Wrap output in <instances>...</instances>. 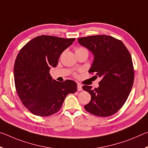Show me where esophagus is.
I'll list each match as a JSON object with an SVG mask.
<instances>
[{
    "label": "esophagus",
    "mask_w": 148,
    "mask_h": 148,
    "mask_svg": "<svg viewBox=\"0 0 148 148\" xmlns=\"http://www.w3.org/2000/svg\"><path fill=\"white\" fill-rule=\"evenodd\" d=\"M77 91H81L82 90V85L78 83L77 84Z\"/></svg>",
    "instance_id": "obj_1"
}]
</instances>
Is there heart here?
Returning a JSON list of instances; mask_svg holds the SVG:
<instances>
[{
    "label": "heart",
    "instance_id": "obj_1",
    "mask_svg": "<svg viewBox=\"0 0 148 148\" xmlns=\"http://www.w3.org/2000/svg\"><path fill=\"white\" fill-rule=\"evenodd\" d=\"M87 51L86 48H85L84 47H78L76 49V51Z\"/></svg>",
    "mask_w": 148,
    "mask_h": 148
}]
</instances>
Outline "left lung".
I'll return each instance as SVG.
<instances>
[{"instance_id": "8db88e82", "label": "left lung", "mask_w": 148, "mask_h": 148, "mask_svg": "<svg viewBox=\"0 0 148 148\" xmlns=\"http://www.w3.org/2000/svg\"><path fill=\"white\" fill-rule=\"evenodd\" d=\"M77 40L94 56L89 72L101 77L97 88L82 87L91 97L85 109L97 116H112L123 106L133 85L134 73L131 54L121 40L108 35Z\"/></svg>"}]
</instances>
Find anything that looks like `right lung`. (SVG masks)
<instances>
[{
    "mask_svg": "<svg viewBox=\"0 0 148 148\" xmlns=\"http://www.w3.org/2000/svg\"><path fill=\"white\" fill-rule=\"evenodd\" d=\"M74 40L42 35L19 51L14 67L15 86L22 104L32 114L38 116L56 114L66 95L77 91L75 82H57L49 74L50 69L58 64L61 54Z\"/></svg>",
    "mask_w": 148,
    "mask_h": 148,
    "instance_id": "right-lung-1",
    "label": "right lung"
}]
</instances>
